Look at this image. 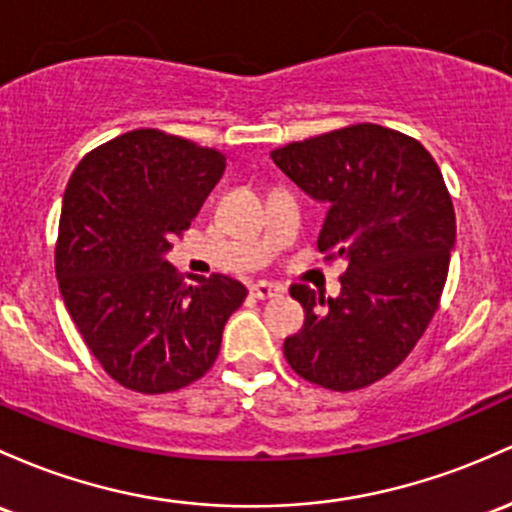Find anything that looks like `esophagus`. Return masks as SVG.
<instances>
[{
    "label": "esophagus",
    "instance_id": "1",
    "mask_svg": "<svg viewBox=\"0 0 512 512\" xmlns=\"http://www.w3.org/2000/svg\"><path fill=\"white\" fill-rule=\"evenodd\" d=\"M250 294L255 296V299L267 301V299H277V296H282V294H284V289H282V286H277V284L257 282V284H252Z\"/></svg>",
    "mask_w": 512,
    "mask_h": 512
}]
</instances>
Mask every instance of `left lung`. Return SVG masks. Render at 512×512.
Instances as JSON below:
<instances>
[{"label":"left lung","mask_w":512,"mask_h":512,"mask_svg":"<svg viewBox=\"0 0 512 512\" xmlns=\"http://www.w3.org/2000/svg\"><path fill=\"white\" fill-rule=\"evenodd\" d=\"M272 160L328 204L318 250L345 262L335 299L291 286L306 323L286 338V362L323 389H364L408 357L437 311L457 238L445 179L418 140L376 123L289 143Z\"/></svg>","instance_id":"obj_1"}]
</instances>
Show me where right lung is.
I'll return each instance as SVG.
<instances>
[{
	"instance_id": "obj_1",
	"label": "right lung",
	"mask_w": 512,
	"mask_h": 512,
	"mask_svg": "<svg viewBox=\"0 0 512 512\" xmlns=\"http://www.w3.org/2000/svg\"><path fill=\"white\" fill-rule=\"evenodd\" d=\"M226 170L218 150L162 131L92 150L63 196L55 274L82 340L111 379L167 393L201 379L247 289L213 274L182 282L167 260Z\"/></svg>"
}]
</instances>
